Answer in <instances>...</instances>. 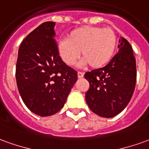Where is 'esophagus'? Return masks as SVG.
Segmentation results:
<instances>
[{"mask_svg": "<svg viewBox=\"0 0 149 149\" xmlns=\"http://www.w3.org/2000/svg\"><path fill=\"white\" fill-rule=\"evenodd\" d=\"M84 77V73L83 72H77V77L78 78H82Z\"/></svg>", "mask_w": 149, "mask_h": 149, "instance_id": "1", "label": "esophagus"}]
</instances>
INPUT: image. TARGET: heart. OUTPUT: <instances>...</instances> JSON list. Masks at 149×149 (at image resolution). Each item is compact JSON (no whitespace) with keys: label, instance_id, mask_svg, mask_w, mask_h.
I'll list each match as a JSON object with an SVG mask.
<instances>
[{"label":"heart","instance_id":"b5f03b06","mask_svg":"<svg viewBox=\"0 0 149 149\" xmlns=\"http://www.w3.org/2000/svg\"><path fill=\"white\" fill-rule=\"evenodd\" d=\"M116 44V35L110 28L82 26L72 31L68 39L60 42L58 52L65 64L72 66L81 52V66L89 64L93 68H100L111 60Z\"/></svg>","mask_w":149,"mask_h":149}]
</instances>
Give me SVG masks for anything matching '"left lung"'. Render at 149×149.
Returning a JSON list of instances; mask_svg holds the SVG:
<instances>
[{
	"label": "left lung",
	"instance_id": "left-lung-1",
	"mask_svg": "<svg viewBox=\"0 0 149 149\" xmlns=\"http://www.w3.org/2000/svg\"><path fill=\"white\" fill-rule=\"evenodd\" d=\"M118 52L107 66L87 72L89 82L85 100L89 109L103 118H112L124 110L132 97L136 82V64L132 47L120 37Z\"/></svg>",
	"mask_w": 149,
	"mask_h": 149
}]
</instances>
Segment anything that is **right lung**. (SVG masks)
<instances>
[{
  "mask_svg": "<svg viewBox=\"0 0 149 149\" xmlns=\"http://www.w3.org/2000/svg\"><path fill=\"white\" fill-rule=\"evenodd\" d=\"M56 22H46L26 37L18 50L17 89L25 105L42 117L57 113L64 106L77 72L59 56L55 41Z\"/></svg>",
  "mask_w": 149,
  "mask_h": 149,
  "instance_id": "add662e5",
  "label": "right lung"
}]
</instances>
